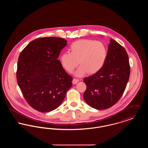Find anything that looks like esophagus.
Segmentation results:
<instances>
[{
    "label": "esophagus",
    "mask_w": 148,
    "mask_h": 148,
    "mask_svg": "<svg viewBox=\"0 0 148 148\" xmlns=\"http://www.w3.org/2000/svg\"><path fill=\"white\" fill-rule=\"evenodd\" d=\"M79 79L74 78L73 80V84H77V83L79 82Z\"/></svg>",
    "instance_id": "1"
}]
</instances>
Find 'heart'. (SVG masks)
Here are the masks:
<instances>
[{"label": "heart", "instance_id": "heart-1", "mask_svg": "<svg viewBox=\"0 0 148 148\" xmlns=\"http://www.w3.org/2000/svg\"><path fill=\"white\" fill-rule=\"evenodd\" d=\"M70 53H64L60 56L64 69L73 73L78 64L81 65L75 75L82 77L88 71L94 74L104 66L107 57V50L103 42L90 39H83L73 42Z\"/></svg>", "mask_w": 148, "mask_h": 148}]
</instances>
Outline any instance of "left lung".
<instances>
[{
  "instance_id": "left-lung-1",
  "label": "left lung",
  "mask_w": 148,
  "mask_h": 148,
  "mask_svg": "<svg viewBox=\"0 0 148 148\" xmlns=\"http://www.w3.org/2000/svg\"><path fill=\"white\" fill-rule=\"evenodd\" d=\"M110 42L103 68L84 79L86 85L85 101L98 110L109 108L119 101L125 91L130 73L126 50L113 39Z\"/></svg>"
}]
</instances>
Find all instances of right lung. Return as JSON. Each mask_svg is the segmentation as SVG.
I'll return each instance as SVG.
<instances>
[{
    "label": "right lung",
    "instance_id": "obj_1",
    "mask_svg": "<svg viewBox=\"0 0 148 148\" xmlns=\"http://www.w3.org/2000/svg\"><path fill=\"white\" fill-rule=\"evenodd\" d=\"M66 42L62 38H39L28 44L19 56L18 84L29 105L38 112L56 109L72 86L73 78L58 60Z\"/></svg>",
    "mask_w": 148,
    "mask_h": 148
}]
</instances>
